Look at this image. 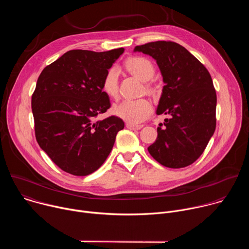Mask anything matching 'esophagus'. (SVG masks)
<instances>
[{
    "label": "esophagus",
    "mask_w": 249,
    "mask_h": 249,
    "mask_svg": "<svg viewBox=\"0 0 249 249\" xmlns=\"http://www.w3.org/2000/svg\"><path fill=\"white\" fill-rule=\"evenodd\" d=\"M144 125H138V124H131V123H127L126 124V127L130 130H140L141 128H143Z\"/></svg>",
    "instance_id": "34e87169"
}]
</instances>
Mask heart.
I'll use <instances>...</instances> for the list:
<instances>
[{"label": "heart", "instance_id": "1", "mask_svg": "<svg viewBox=\"0 0 249 249\" xmlns=\"http://www.w3.org/2000/svg\"><path fill=\"white\" fill-rule=\"evenodd\" d=\"M126 67L132 74L142 81H149L155 74V67L153 63L145 57H131L126 61ZM119 69L117 66H111L103 77L102 90L110 97L118 95ZM152 105L145 98L125 99L115 104L112 107V112L117 117L131 124H138L144 121L152 113Z\"/></svg>", "mask_w": 249, "mask_h": 249}]
</instances>
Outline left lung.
<instances>
[{"label": "left lung", "instance_id": "left-lung-1", "mask_svg": "<svg viewBox=\"0 0 249 249\" xmlns=\"http://www.w3.org/2000/svg\"><path fill=\"white\" fill-rule=\"evenodd\" d=\"M134 51L157 61L164 83L157 114L169 115L148 151L166 167L188 166L203 154L216 129L217 94L211 75L178 43L150 42Z\"/></svg>", "mask_w": 249, "mask_h": 249}]
</instances>
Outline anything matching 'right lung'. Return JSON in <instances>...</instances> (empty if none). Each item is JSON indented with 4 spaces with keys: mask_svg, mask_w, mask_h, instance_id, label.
Returning <instances> with one entry per match:
<instances>
[{
    "mask_svg": "<svg viewBox=\"0 0 249 249\" xmlns=\"http://www.w3.org/2000/svg\"><path fill=\"white\" fill-rule=\"evenodd\" d=\"M124 48L106 52L70 50L43 69L31 97L35 137L62 170L86 176L110 154L124 122L95 120L110 108L103 77Z\"/></svg>",
    "mask_w": 249,
    "mask_h": 249,
    "instance_id": "obj_1",
    "label": "right lung"
}]
</instances>
